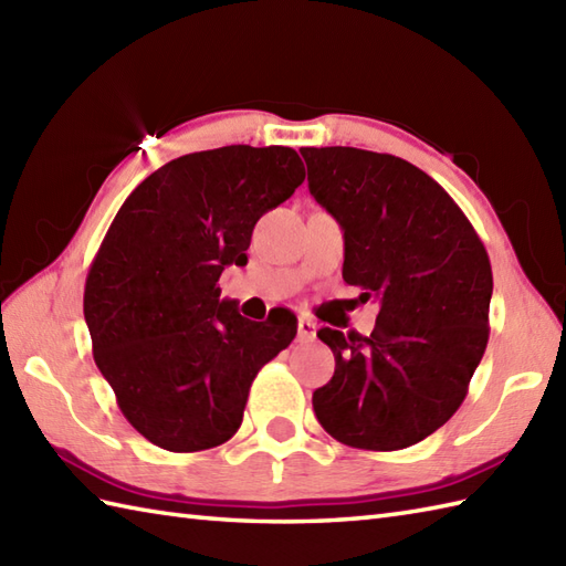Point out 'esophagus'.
Returning <instances> with one entry per match:
<instances>
[{
	"label": "esophagus",
	"mask_w": 566,
	"mask_h": 566,
	"mask_svg": "<svg viewBox=\"0 0 566 566\" xmlns=\"http://www.w3.org/2000/svg\"><path fill=\"white\" fill-rule=\"evenodd\" d=\"M316 338V323L308 318H298V340H314Z\"/></svg>",
	"instance_id": "34e87169"
}]
</instances>
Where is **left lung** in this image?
<instances>
[{
	"label": "left lung",
	"mask_w": 566,
	"mask_h": 566,
	"mask_svg": "<svg viewBox=\"0 0 566 566\" xmlns=\"http://www.w3.org/2000/svg\"><path fill=\"white\" fill-rule=\"evenodd\" d=\"M308 189L345 233L343 280L379 298L369 335L321 328L333 379L323 430L359 450H401L448 423L489 343L494 276L482 238L436 179L396 155L302 148Z\"/></svg>",
	"instance_id": "left-lung-1"
}]
</instances>
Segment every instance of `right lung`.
Segmentation results:
<instances>
[{
  "label": "right lung",
  "mask_w": 566,
  "mask_h": 566,
  "mask_svg": "<svg viewBox=\"0 0 566 566\" xmlns=\"http://www.w3.org/2000/svg\"><path fill=\"white\" fill-rule=\"evenodd\" d=\"M304 182L284 146H226L170 160L130 191L84 282L92 353L126 420L170 452L223 444L243 423L258 371L294 340L221 298L252 228Z\"/></svg>",
  "instance_id": "add662e5"
}]
</instances>
